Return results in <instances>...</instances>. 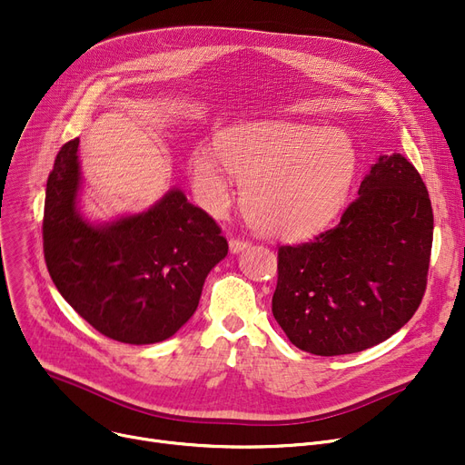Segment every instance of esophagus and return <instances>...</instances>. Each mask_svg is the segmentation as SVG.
Returning <instances> with one entry per match:
<instances>
[{
  "label": "esophagus",
  "mask_w": 465,
  "mask_h": 465,
  "mask_svg": "<svg viewBox=\"0 0 465 465\" xmlns=\"http://www.w3.org/2000/svg\"><path fill=\"white\" fill-rule=\"evenodd\" d=\"M249 245H251V242H249L247 239H241V237H232V239H230V251H232V252L245 251Z\"/></svg>",
  "instance_id": "1"
}]
</instances>
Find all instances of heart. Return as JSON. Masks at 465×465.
<instances>
[{"instance_id": "obj_1", "label": "heart", "mask_w": 465, "mask_h": 465, "mask_svg": "<svg viewBox=\"0 0 465 465\" xmlns=\"http://www.w3.org/2000/svg\"><path fill=\"white\" fill-rule=\"evenodd\" d=\"M214 151L216 156L200 146L188 160L203 207L223 213L230 205L228 170L242 184L251 224L282 239L328 228L345 207L360 165L356 144L345 132L296 122L228 128L218 134Z\"/></svg>"}]
</instances>
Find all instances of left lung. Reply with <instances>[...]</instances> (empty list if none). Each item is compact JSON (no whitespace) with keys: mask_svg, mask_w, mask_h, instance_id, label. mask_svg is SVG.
Masks as SVG:
<instances>
[{"mask_svg":"<svg viewBox=\"0 0 465 465\" xmlns=\"http://www.w3.org/2000/svg\"><path fill=\"white\" fill-rule=\"evenodd\" d=\"M431 241L420 173L401 154L381 156L335 228L279 247L275 321L292 345L316 356L382 343L424 298Z\"/></svg>","mask_w":465,"mask_h":465,"instance_id":"left-lung-1","label":"left lung"}]
</instances>
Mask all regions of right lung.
Instances as JSON below:
<instances>
[{
	"label": "right lung",
	"mask_w": 465,
	"mask_h": 465,
	"mask_svg": "<svg viewBox=\"0 0 465 465\" xmlns=\"http://www.w3.org/2000/svg\"><path fill=\"white\" fill-rule=\"evenodd\" d=\"M79 137L67 141L46 181L43 252L62 298L102 335L151 345L198 309L205 277L228 241L203 209L171 190L141 214L92 226L77 209Z\"/></svg>",
	"instance_id": "right-lung-1"
}]
</instances>
